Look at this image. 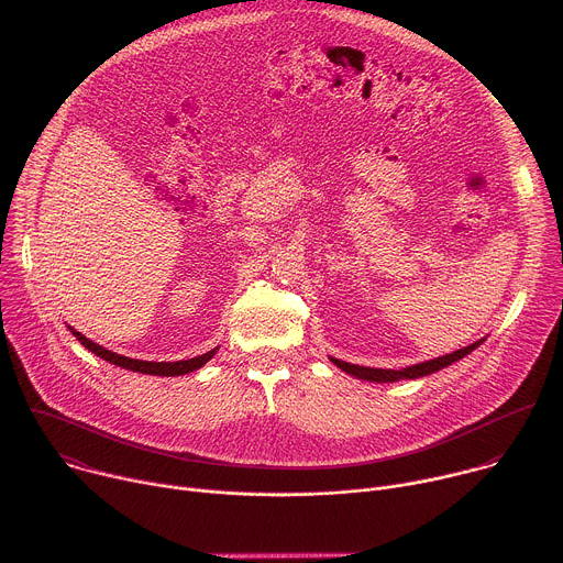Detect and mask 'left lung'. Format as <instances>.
I'll list each match as a JSON object with an SVG mask.
<instances>
[{"label":"left lung","instance_id":"left-lung-1","mask_svg":"<svg viewBox=\"0 0 563 563\" xmlns=\"http://www.w3.org/2000/svg\"><path fill=\"white\" fill-rule=\"evenodd\" d=\"M478 343H472L463 350H456L452 354H445V356H439L434 361H426V363H419V365H410V367H404V369H376V367H361V365H352V363H345V361H339V358H332V363L336 367H341L343 372L356 376V378H363V380H376V383H391V380H398V378H419V376H428L432 372H439L448 365H452L454 361L467 356L474 347H478Z\"/></svg>","mask_w":563,"mask_h":563}]
</instances>
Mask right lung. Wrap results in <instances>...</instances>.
<instances>
[{
	"label": "right lung",
	"mask_w": 563,
	"mask_h": 563,
	"mask_svg": "<svg viewBox=\"0 0 563 563\" xmlns=\"http://www.w3.org/2000/svg\"><path fill=\"white\" fill-rule=\"evenodd\" d=\"M70 332L77 336V341L82 343L89 352H93L96 356L118 365V367H124V369H133V372H140V374H155V376H180V374H187V372H194L198 367H202L207 361H211V356L218 352V350H211L202 356H196V358H189V361H176V363H155V361H137V358H129V356H120L107 347H100L98 343L89 341L85 334H79L70 328Z\"/></svg>",
	"instance_id": "add662e5"
}]
</instances>
